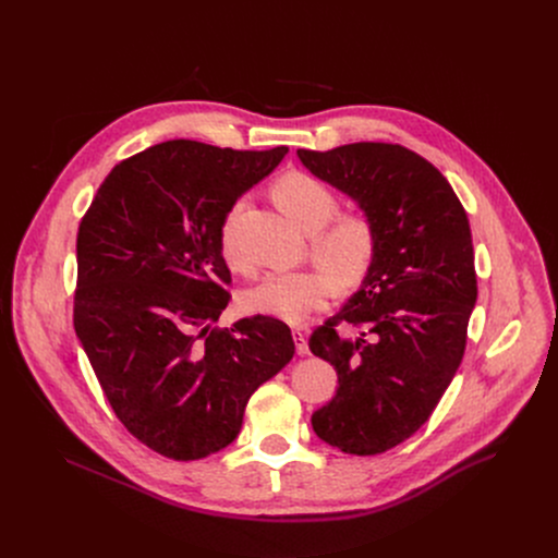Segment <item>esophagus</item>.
Listing matches in <instances>:
<instances>
[{
    "mask_svg": "<svg viewBox=\"0 0 558 558\" xmlns=\"http://www.w3.org/2000/svg\"><path fill=\"white\" fill-rule=\"evenodd\" d=\"M293 342H295V351H298V355H306V353H308L306 333H304L302 329H293Z\"/></svg>",
    "mask_w": 558,
    "mask_h": 558,
    "instance_id": "obj_1",
    "label": "esophagus"
}]
</instances>
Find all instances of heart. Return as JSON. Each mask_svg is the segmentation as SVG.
Here are the masks:
<instances>
[{"instance_id": "heart-1", "label": "heart", "mask_w": 558, "mask_h": 558, "mask_svg": "<svg viewBox=\"0 0 558 558\" xmlns=\"http://www.w3.org/2000/svg\"><path fill=\"white\" fill-rule=\"evenodd\" d=\"M274 198L302 231L311 233L313 260L340 289H351L362 282L377 250V235L368 218L344 214L331 221L340 207L336 192L320 179L304 172L284 174L274 185ZM238 209L241 205L227 214L222 225V254L233 267H241L231 245V227ZM326 277L315 269L267 274L245 293V306L252 313L298 325L308 313L327 304L331 282Z\"/></svg>"}]
</instances>
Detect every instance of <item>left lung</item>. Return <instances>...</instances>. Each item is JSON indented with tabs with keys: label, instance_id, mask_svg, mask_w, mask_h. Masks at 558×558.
Here are the masks:
<instances>
[{
	"label": "left lung",
	"instance_id": "obj_1",
	"mask_svg": "<svg viewBox=\"0 0 558 558\" xmlns=\"http://www.w3.org/2000/svg\"><path fill=\"white\" fill-rule=\"evenodd\" d=\"M298 158L351 196L377 235L360 291L308 338L338 371L333 400L311 426L342 452L379 454L428 422L461 364L476 302L468 216L444 174L402 145L366 141Z\"/></svg>",
	"mask_w": 558,
	"mask_h": 558
}]
</instances>
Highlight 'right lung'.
Masks as SVG:
<instances>
[{
  "instance_id": "add662e5",
  "label": "right lung",
  "mask_w": 558,
  "mask_h": 558,
  "mask_svg": "<svg viewBox=\"0 0 558 558\" xmlns=\"http://www.w3.org/2000/svg\"><path fill=\"white\" fill-rule=\"evenodd\" d=\"M287 151L158 143L112 168L78 225L76 338L119 422L168 459L229 446L295 353L269 315L214 327L231 298L225 218Z\"/></svg>"
}]
</instances>
